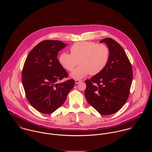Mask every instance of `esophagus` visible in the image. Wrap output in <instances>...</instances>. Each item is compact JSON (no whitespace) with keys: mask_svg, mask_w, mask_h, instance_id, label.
Listing matches in <instances>:
<instances>
[{"mask_svg":"<svg viewBox=\"0 0 152 152\" xmlns=\"http://www.w3.org/2000/svg\"><path fill=\"white\" fill-rule=\"evenodd\" d=\"M82 81H83L81 80H75V84H78V83H81V82H82Z\"/></svg>","mask_w":152,"mask_h":152,"instance_id":"1","label":"esophagus"}]
</instances>
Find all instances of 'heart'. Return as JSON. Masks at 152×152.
I'll return each instance as SVG.
<instances>
[{"instance_id": "1", "label": "heart", "mask_w": 152, "mask_h": 152, "mask_svg": "<svg viewBox=\"0 0 152 152\" xmlns=\"http://www.w3.org/2000/svg\"><path fill=\"white\" fill-rule=\"evenodd\" d=\"M71 54L63 52L59 57L60 64L68 71H72L78 64L80 66L71 73V77L81 78L88 74H99L108 62L110 50L104 44L82 41L74 44L70 48Z\"/></svg>"}]
</instances>
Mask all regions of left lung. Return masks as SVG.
<instances>
[{
  "mask_svg": "<svg viewBox=\"0 0 152 152\" xmlns=\"http://www.w3.org/2000/svg\"><path fill=\"white\" fill-rule=\"evenodd\" d=\"M110 50L108 62L98 74L87 80L88 102L102 115L116 113L126 103L130 92L133 71L122 46L111 38L104 39Z\"/></svg>",
  "mask_w": 152,
  "mask_h": 152,
  "instance_id": "8db88e82",
  "label": "left lung"
}]
</instances>
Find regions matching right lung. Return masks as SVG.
Returning a JSON list of instances; mask_svg holds the SVG:
<instances>
[{
    "instance_id": "add662e5",
    "label": "right lung",
    "mask_w": 152,
    "mask_h": 152,
    "mask_svg": "<svg viewBox=\"0 0 152 152\" xmlns=\"http://www.w3.org/2000/svg\"><path fill=\"white\" fill-rule=\"evenodd\" d=\"M66 45L59 40H44L31 50L24 62L22 80L27 99L42 113L50 114L62 105L75 84L73 79L57 83L68 77L57 58Z\"/></svg>"
}]
</instances>
